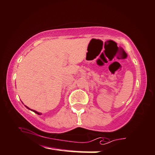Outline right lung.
I'll return each instance as SVG.
<instances>
[{"label":"right lung","instance_id":"obj_1","mask_svg":"<svg viewBox=\"0 0 155 155\" xmlns=\"http://www.w3.org/2000/svg\"><path fill=\"white\" fill-rule=\"evenodd\" d=\"M26 106V108H28V109H29V110H32L34 112H35V113L36 114H38V115H41V113H40V112H38L37 111H36V110H32V109H30V108H28V106Z\"/></svg>","mask_w":155,"mask_h":155}]
</instances>
